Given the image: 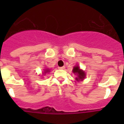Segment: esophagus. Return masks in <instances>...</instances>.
<instances>
[{
	"mask_svg": "<svg viewBox=\"0 0 124 124\" xmlns=\"http://www.w3.org/2000/svg\"><path fill=\"white\" fill-rule=\"evenodd\" d=\"M58 68L60 69V70H64V69H65V67H64V66H62V67H59Z\"/></svg>",
	"mask_w": 124,
	"mask_h": 124,
	"instance_id": "34e87169",
	"label": "esophagus"
}]
</instances>
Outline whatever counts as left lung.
I'll list each match as a JSON object with an SVG mask.
<instances>
[{
    "label": "left lung",
    "instance_id": "8db88e82",
    "mask_svg": "<svg viewBox=\"0 0 124 124\" xmlns=\"http://www.w3.org/2000/svg\"><path fill=\"white\" fill-rule=\"evenodd\" d=\"M73 72L77 76V77L76 78V79L78 81H83L86 78V73H85V72L84 71H83L82 70H81L80 68L78 65L75 66L73 68Z\"/></svg>",
    "mask_w": 124,
    "mask_h": 124
}]
</instances>
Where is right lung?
<instances>
[{"instance_id":"right-lung-1","label":"right lung","mask_w":124,"mask_h":124,"mask_svg":"<svg viewBox=\"0 0 124 124\" xmlns=\"http://www.w3.org/2000/svg\"><path fill=\"white\" fill-rule=\"evenodd\" d=\"M48 72H50V70H48V69H45V70H44V73H43V74H46L47 73H48Z\"/></svg>"}]
</instances>
